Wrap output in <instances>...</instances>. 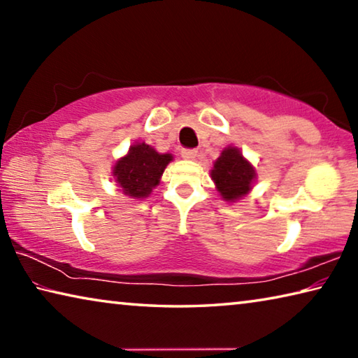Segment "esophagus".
Masks as SVG:
<instances>
[{"instance_id":"34e87169","label":"esophagus","mask_w":358,"mask_h":358,"mask_svg":"<svg viewBox=\"0 0 358 358\" xmlns=\"http://www.w3.org/2000/svg\"><path fill=\"white\" fill-rule=\"evenodd\" d=\"M181 156H183L185 159H187V161H192V159H196V157H197V150L183 148V150H181Z\"/></svg>"}]
</instances>
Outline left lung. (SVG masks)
<instances>
[{"instance_id": "8db88e82", "label": "left lung", "mask_w": 358, "mask_h": 358, "mask_svg": "<svg viewBox=\"0 0 358 358\" xmlns=\"http://www.w3.org/2000/svg\"><path fill=\"white\" fill-rule=\"evenodd\" d=\"M211 180L215 181L216 189L224 201L235 202L251 191L256 180V171L238 148L227 147L215 161Z\"/></svg>"}]
</instances>
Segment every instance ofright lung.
Wrapping results in <instances>:
<instances>
[{
    "instance_id": "obj_1",
    "label": "right lung",
    "mask_w": 358,
    "mask_h": 358,
    "mask_svg": "<svg viewBox=\"0 0 358 358\" xmlns=\"http://www.w3.org/2000/svg\"><path fill=\"white\" fill-rule=\"evenodd\" d=\"M172 155H161L147 143H134L128 155L113 166V177L121 189L132 199L148 197L153 187L159 185Z\"/></svg>"
}]
</instances>
